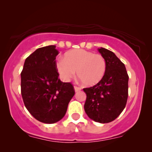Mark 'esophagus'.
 Masks as SVG:
<instances>
[{"mask_svg": "<svg viewBox=\"0 0 152 152\" xmlns=\"http://www.w3.org/2000/svg\"><path fill=\"white\" fill-rule=\"evenodd\" d=\"M74 88H75V92H78V91H80L81 90L80 87H78V86H74Z\"/></svg>", "mask_w": 152, "mask_h": 152, "instance_id": "esophagus-1", "label": "esophagus"}]
</instances>
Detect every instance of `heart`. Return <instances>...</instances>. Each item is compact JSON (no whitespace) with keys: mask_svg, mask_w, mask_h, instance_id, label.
<instances>
[{"mask_svg":"<svg viewBox=\"0 0 152 152\" xmlns=\"http://www.w3.org/2000/svg\"><path fill=\"white\" fill-rule=\"evenodd\" d=\"M56 68L64 82H68L73 77L77 70V77L83 84L91 86L102 80L106 71V61L99 54L76 49L65 53L64 59H58Z\"/></svg>","mask_w":152,"mask_h":152,"instance_id":"heart-1","label":"heart"}]
</instances>
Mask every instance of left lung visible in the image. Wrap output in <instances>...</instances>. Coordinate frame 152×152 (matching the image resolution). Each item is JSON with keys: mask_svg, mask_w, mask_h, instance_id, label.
Wrapping results in <instances>:
<instances>
[{"mask_svg": "<svg viewBox=\"0 0 152 152\" xmlns=\"http://www.w3.org/2000/svg\"><path fill=\"white\" fill-rule=\"evenodd\" d=\"M106 71L96 85L83 89L86 94L84 110L91 120L108 123L117 118L125 108L128 97L129 76L125 66L113 52L100 48Z\"/></svg>", "mask_w": 152, "mask_h": 152, "instance_id": "8db88e82", "label": "left lung"}]
</instances>
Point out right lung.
<instances>
[{
  "instance_id": "right-lung-1",
  "label": "right lung",
  "mask_w": 152,
  "mask_h": 152,
  "mask_svg": "<svg viewBox=\"0 0 152 152\" xmlns=\"http://www.w3.org/2000/svg\"><path fill=\"white\" fill-rule=\"evenodd\" d=\"M55 45L37 49L25 61L20 73L21 95L31 115L46 124L55 123L64 117L68 103L75 95L74 87L59 79Z\"/></svg>"
}]
</instances>
